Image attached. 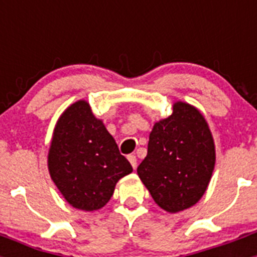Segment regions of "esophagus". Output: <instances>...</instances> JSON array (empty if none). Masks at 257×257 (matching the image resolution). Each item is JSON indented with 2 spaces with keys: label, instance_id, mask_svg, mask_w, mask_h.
<instances>
[{
  "label": "esophagus",
  "instance_id": "1",
  "mask_svg": "<svg viewBox=\"0 0 257 257\" xmlns=\"http://www.w3.org/2000/svg\"><path fill=\"white\" fill-rule=\"evenodd\" d=\"M127 160L130 161L131 166H133L134 169H136V166H138V160H136V157L134 154H130V156H127Z\"/></svg>",
  "mask_w": 257,
  "mask_h": 257
}]
</instances>
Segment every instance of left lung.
<instances>
[{
  "label": "left lung",
  "mask_w": 257,
  "mask_h": 257,
  "mask_svg": "<svg viewBox=\"0 0 257 257\" xmlns=\"http://www.w3.org/2000/svg\"><path fill=\"white\" fill-rule=\"evenodd\" d=\"M215 158L205 117L190 104L178 101L172 114L153 126L138 175L157 205L175 213L196 205L205 194Z\"/></svg>",
  "instance_id": "left-lung-1"
}]
</instances>
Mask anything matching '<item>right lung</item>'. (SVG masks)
Returning <instances> with one entry per match:
<instances>
[{
    "mask_svg": "<svg viewBox=\"0 0 257 257\" xmlns=\"http://www.w3.org/2000/svg\"><path fill=\"white\" fill-rule=\"evenodd\" d=\"M47 165L65 201L83 211L104 207L117 181L133 172L113 136L85 100L68 106L56 122Z\"/></svg>",
    "mask_w": 257,
    "mask_h": 257,
    "instance_id": "1",
    "label": "right lung"
}]
</instances>
